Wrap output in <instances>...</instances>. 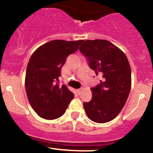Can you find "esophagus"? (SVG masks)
<instances>
[{
    "label": "esophagus",
    "instance_id": "esophagus-1",
    "mask_svg": "<svg viewBox=\"0 0 153 153\" xmlns=\"http://www.w3.org/2000/svg\"><path fill=\"white\" fill-rule=\"evenodd\" d=\"M82 90H83V88H79V89H78V90H77V92H78V94L79 95H80V94L82 93Z\"/></svg>",
    "mask_w": 153,
    "mask_h": 153
}]
</instances>
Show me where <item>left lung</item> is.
<instances>
[{"mask_svg":"<svg viewBox=\"0 0 153 153\" xmlns=\"http://www.w3.org/2000/svg\"><path fill=\"white\" fill-rule=\"evenodd\" d=\"M96 75L102 76L100 84L91 88L93 96L83 103L89 119L96 123L111 121L125 105L131 89V68L127 56L105 39L86 40L79 48Z\"/></svg>","mask_w":153,"mask_h":153,"instance_id":"left-lung-1","label":"left lung"}]
</instances>
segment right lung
Returning a JSON list of instances; mask_svg holds the SVG:
<instances>
[{"mask_svg": "<svg viewBox=\"0 0 153 153\" xmlns=\"http://www.w3.org/2000/svg\"><path fill=\"white\" fill-rule=\"evenodd\" d=\"M82 42L52 40L31 56L26 68V92L31 107L42 118L60 117L74 98L65 85H59V77L68 56L76 52Z\"/></svg>", "mask_w": 153, "mask_h": 153, "instance_id": "right-lung-1", "label": "right lung"}]
</instances>
